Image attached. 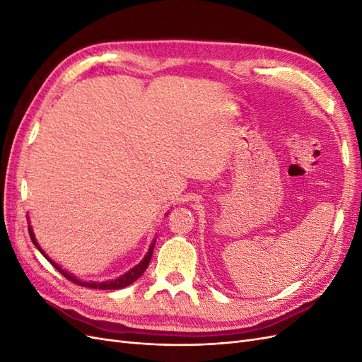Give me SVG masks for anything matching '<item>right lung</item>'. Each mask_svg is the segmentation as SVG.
Listing matches in <instances>:
<instances>
[{
    "mask_svg": "<svg viewBox=\"0 0 362 362\" xmlns=\"http://www.w3.org/2000/svg\"><path fill=\"white\" fill-rule=\"evenodd\" d=\"M28 233H30V237H31V240H33V243H35V246H37V249L42 252V255L45 257V258L51 262V264L62 273V275H63L64 278L69 279L71 282L78 284V286H81V287H87V288H98V290H119V288L128 287L129 284H133L136 279H139L141 275H144V272L148 269V266H149V261H151V258H152V252H154V246H156V240H154V242H152V245H151V247H149V250H148V254L145 255V258L141 259L137 266H134L133 269L128 270L127 273H124L122 276H119V278L112 279V281H104V282H86V281L76 279L74 275H71L69 272L63 270L59 264H56V262H54V261H52V259L45 254V252L42 250V247L39 246L37 240H36V237H35V233H33L31 226H28Z\"/></svg>",
    "mask_w": 362,
    "mask_h": 362,
    "instance_id": "obj_1",
    "label": "right lung"
}]
</instances>
